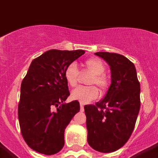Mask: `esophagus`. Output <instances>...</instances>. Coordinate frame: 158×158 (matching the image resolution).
<instances>
[{
    "mask_svg": "<svg viewBox=\"0 0 158 158\" xmlns=\"http://www.w3.org/2000/svg\"><path fill=\"white\" fill-rule=\"evenodd\" d=\"M80 111H81V112H83V111H84V106H83V104H81V103H80Z\"/></svg>",
    "mask_w": 158,
    "mask_h": 158,
    "instance_id": "1",
    "label": "esophagus"
}]
</instances>
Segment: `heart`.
<instances>
[{
	"instance_id": "heart-1",
	"label": "heart",
	"mask_w": 158,
	"mask_h": 158,
	"mask_svg": "<svg viewBox=\"0 0 158 158\" xmlns=\"http://www.w3.org/2000/svg\"><path fill=\"white\" fill-rule=\"evenodd\" d=\"M86 69L92 74L89 80V84H96L101 91L108 89L109 81L104 75L105 71V65L100 59L91 58L84 63ZM64 78L67 83L71 87H75L78 83V69L75 63L69 64L64 71ZM99 95V90L95 86L78 87L71 91V99L78 100L81 104H87L91 100L96 99Z\"/></svg>"
}]
</instances>
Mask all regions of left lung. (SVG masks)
<instances>
[{
	"label": "left lung",
	"instance_id": "1",
	"mask_svg": "<svg viewBox=\"0 0 158 158\" xmlns=\"http://www.w3.org/2000/svg\"><path fill=\"white\" fill-rule=\"evenodd\" d=\"M111 70V85L95 105H85L87 142L100 153L120 149L130 137L140 111V83L134 64L124 55L97 52Z\"/></svg>",
	"mask_w": 158,
	"mask_h": 158
}]
</instances>
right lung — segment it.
<instances>
[{
  "label": "right lung",
  "instance_id": "right-lung-1",
  "mask_svg": "<svg viewBox=\"0 0 158 158\" xmlns=\"http://www.w3.org/2000/svg\"><path fill=\"white\" fill-rule=\"evenodd\" d=\"M84 53L47 50L32 61L22 80L18 104L21 132L29 147L38 153L52 155L63 149L65 128L80 110L77 100L65 103L70 92L64 71Z\"/></svg>",
  "mask_w": 158,
  "mask_h": 158
}]
</instances>
